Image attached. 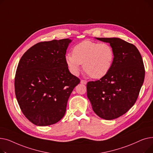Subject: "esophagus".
I'll use <instances>...</instances> for the list:
<instances>
[{"mask_svg": "<svg viewBox=\"0 0 153 153\" xmlns=\"http://www.w3.org/2000/svg\"><path fill=\"white\" fill-rule=\"evenodd\" d=\"M81 84H87V82L86 81H85V80H81Z\"/></svg>", "mask_w": 153, "mask_h": 153, "instance_id": "34e87169", "label": "esophagus"}]
</instances>
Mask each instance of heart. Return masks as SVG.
<instances>
[{"label":"heart","instance_id":"1","mask_svg":"<svg viewBox=\"0 0 153 153\" xmlns=\"http://www.w3.org/2000/svg\"><path fill=\"white\" fill-rule=\"evenodd\" d=\"M114 51L108 43L84 40L76 45L72 54L66 56L70 71L77 75L83 64L84 71L94 79H100L110 71L114 60Z\"/></svg>","mask_w":153,"mask_h":153}]
</instances>
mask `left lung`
<instances>
[{
    "mask_svg": "<svg viewBox=\"0 0 153 153\" xmlns=\"http://www.w3.org/2000/svg\"><path fill=\"white\" fill-rule=\"evenodd\" d=\"M108 43L114 51L113 65L107 74L87 84V95L99 117L114 120L125 114L136 102L145 71L136 47L118 38H95Z\"/></svg>",
    "mask_w": 153,
    "mask_h": 153,
    "instance_id": "obj_1",
    "label": "left lung"
}]
</instances>
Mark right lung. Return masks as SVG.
<instances>
[{
	"instance_id": "add662e5",
	"label": "right lung",
	"mask_w": 153,
	"mask_h": 153,
	"mask_svg": "<svg viewBox=\"0 0 153 153\" xmlns=\"http://www.w3.org/2000/svg\"><path fill=\"white\" fill-rule=\"evenodd\" d=\"M72 39L38 43L21 58L15 77L16 98L23 115L36 126L58 122L80 80L69 71L66 53Z\"/></svg>"
}]
</instances>
